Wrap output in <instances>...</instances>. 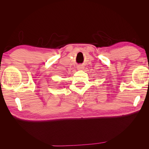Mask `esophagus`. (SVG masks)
<instances>
[{
	"label": "esophagus",
	"mask_w": 149,
	"mask_h": 149,
	"mask_svg": "<svg viewBox=\"0 0 149 149\" xmlns=\"http://www.w3.org/2000/svg\"><path fill=\"white\" fill-rule=\"evenodd\" d=\"M77 68H78V70H81V69H83V65H78Z\"/></svg>",
	"instance_id": "obj_1"
}]
</instances>
